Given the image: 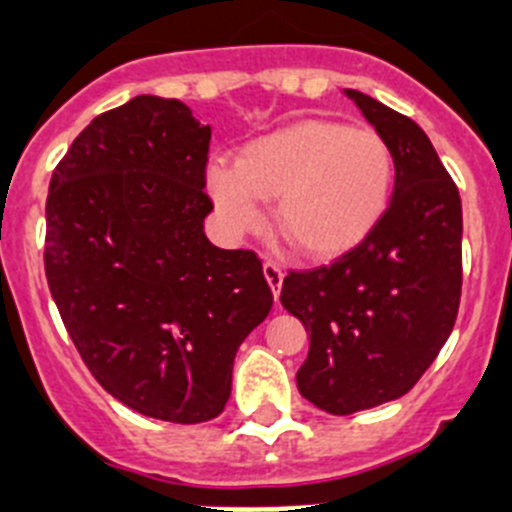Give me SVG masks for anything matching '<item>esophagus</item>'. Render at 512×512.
<instances>
[{
    "instance_id": "obj_1",
    "label": "esophagus",
    "mask_w": 512,
    "mask_h": 512,
    "mask_svg": "<svg viewBox=\"0 0 512 512\" xmlns=\"http://www.w3.org/2000/svg\"><path fill=\"white\" fill-rule=\"evenodd\" d=\"M264 276H266V281H269V287H271V292H274V297L279 299L281 284H284V274H281V269L274 264V261H266Z\"/></svg>"
}]
</instances>
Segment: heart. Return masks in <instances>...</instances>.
<instances>
[{"label":"heart","mask_w":512,"mask_h":512,"mask_svg":"<svg viewBox=\"0 0 512 512\" xmlns=\"http://www.w3.org/2000/svg\"><path fill=\"white\" fill-rule=\"evenodd\" d=\"M393 190V154L373 129L304 119L253 137L236 162L215 159L208 192L231 233L261 218L309 259H335L358 246L383 218Z\"/></svg>","instance_id":"obj_1"}]
</instances>
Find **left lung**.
I'll return each mask as SVG.
<instances>
[{"label":"left lung","instance_id":"left-lung-1","mask_svg":"<svg viewBox=\"0 0 512 512\" xmlns=\"http://www.w3.org/2000/svg\"><path fill=\"white\" fill-rule=\"evenodd\" d=\"M391 147L396 185L383 218L345 256L292 271L281 304L309 332L297 388L335 416L401 398L434 363L462 294V200L419 124L345 88Z\"/></svg>","mask_w":512,"mask_h":512}]
</instances>
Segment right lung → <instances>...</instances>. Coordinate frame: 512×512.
Listing matches in <instances>:
<instances>
[{
    "label": "right lung",
    "mask_w": 512,
    "mask_h": 512,
    "mask_svg": "<svg viewBox=\"0 0 512 512\" xmlns=\"http://www.w3.org/2000/svg\"><path fill=\"white\" fill-rule=\"evenodd\" d=\"M208 147L182 101L131 98L75 137L45 205L48 287L83 363L172 424L225 409L238 348L274 304L256 253L205 236Z\"/></svg>",
    "instance_id": "add662e5"
}]
</instances>
